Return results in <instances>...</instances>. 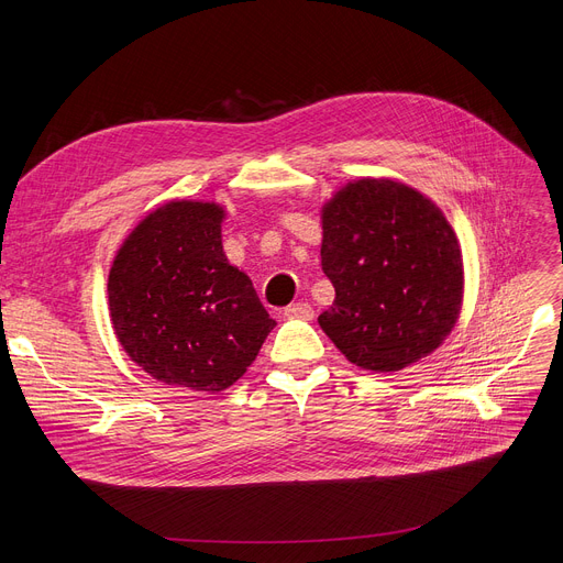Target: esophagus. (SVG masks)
<instances>
[{
    "label": "esophagus",
    "instance_id": "obj_1",
    "mask_svg": "<svg viewBox=\"0 0 563 563\" xmlns=\"http://www.w3.org/2000/svg\"><path fill=\"white\" fill-rule=\"evenodd\" d=\"M285 317H289V319H306V321H310V319L314 317V310H312V306H310V303L299 301V303H291V306H287V308H285Z\"/></svg>",
    "mask_w": 563,
    "mask_h": 563
}]
</instances>
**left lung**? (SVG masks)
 Listing matches in <instances>:
<instances>
[{"label": "left lung", "mask_w": 563, "mask_h": 563, "mask_svg": "<svg viewBox=\"0 0 563 563\" xmlns=\"http://www.w3.org/2000/svg\"><path fill=\"white\" fill-rule=\"evenodd\" d=\"M321 225V269L335 301L319 327L346 361L397 372L450 335L463 299V260L452 225L429 198L365 177L323 207Z\"/></svg>", "instance_id": "obj_1"}]
</instances>
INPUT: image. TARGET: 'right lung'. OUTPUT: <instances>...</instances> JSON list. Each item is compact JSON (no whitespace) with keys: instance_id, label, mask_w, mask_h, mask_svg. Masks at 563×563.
<instances>
[{"instance_id":"1","label":"right lung","mask_w":563,"mask_h":563,"mask_svg":"<svg viewBox=\"0 0 563 563\" xmlns=\"http://www.w3.org/2000/svg\"><path fill=\"white\" fill-rule=\"evenodd\" d=\"M221 221L214 202L173 200L132 230L111 264L118 342L166 386L230 388L276 327L251 278L228 264Z\"/></svg>"}]
</instances>
